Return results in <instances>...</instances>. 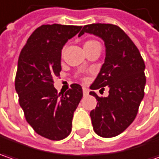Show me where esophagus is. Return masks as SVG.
I'll use <instances>...</instances> for the list:
<instances>
[{
	"instance_id": "esophagus-1",
	"label": "esophagus",
	"mask_w": 159,
	"mask_h": 159,
	"mask_svg": "<svg viewBox=\"0 0 159 159\" xmlns=\"http://www.w3.org/2000/svg\"><path fill=\"white\" fill-rule=\"evenodd\" d=\"M83 93H84V95L86 96V95H88L89 90L87 88H85V87H83Z\"/></svg>"
}]
</instances>
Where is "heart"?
Masks as SVG:
<instances>
[{
	"mask_svg": "<svg viewBox=\"0 0 159 159\" xmlns=\"http://www.w3.org/2000/svg\"><path fill=\"white\" fill-rule=\"evenodd\" d=\"M93 42H96V41H93V40H90V41H87V42L85 43L84 45H88V44H91V43H93Z\"/></svg>",
	"mask_w": 159,
	"mask_h": 159,
	"instance_id": "1",
	"label": "heart"
}]
</instances>
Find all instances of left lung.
Listing matches in <instances>:
<instances>
[{"mask_svg":"<svg viewBox=\"0 0 159 159\" xmlns=\"http://www.w3.org/2000/svg\"><path fill=\"white\" fill-rule=\"evenodd\" d=\"M93 34L105 46V59L90 89L98 101L90 116L93 130L102 138L120 134L135 120L144 97L145 64L135 44L120 27L93 23L84 26L79 33ZM109 87L107 98H99L94 89Z\"/></svg>","mask_w":159,"mask_h":159,"instance_id":"8db88e82","label":"left lung"}]
</instances>
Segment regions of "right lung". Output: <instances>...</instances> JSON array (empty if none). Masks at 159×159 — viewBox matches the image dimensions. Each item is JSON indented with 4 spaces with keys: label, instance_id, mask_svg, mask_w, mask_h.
I'll use <instances>...</instances> for the list:
<instances>
[{
    "label": "right lung",
    "instance_id": "obj_1",
    "mask_svg": "<svg viewBox=\"0 0 159 159\" xmlns=\"http://www.w3.org/2000/svg\"><path fill=\"white\" fill-rule=\"evenodd\" d=\"M82 26L42 25L29 38L20 54L15 90L25 118L44 138L60 140L70 134L74 112L83 97L81 85L73 84L57 93L53 77L59 76L61 50Z\"/></svg>",
    "mask_w": 159,
    "mask_h": 159
}]
</instances>
